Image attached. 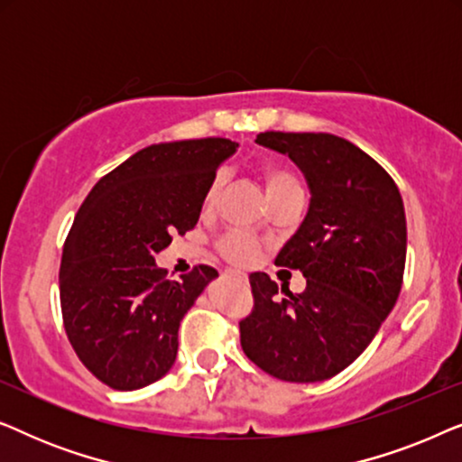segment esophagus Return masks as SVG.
Segmentation results:
<instances>
[{
    "label": "esophagus",
    "instance_id": "1",
    "mask_svg": "<svg viewBox=\"0 0 462 462\" xmlns=\"http://www.w3.org/2000/svg\"><path fill=\"white\" fill-rule=\"evenodd\" d=\"M233 277H236V280H239V282H248V277H245V273H239V271H236V273H233Z\"/></svg>",
    "mask_w": 462,
    "mask_h": 462
}]
</instances>
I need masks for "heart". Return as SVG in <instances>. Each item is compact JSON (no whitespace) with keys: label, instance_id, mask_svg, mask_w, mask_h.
<instances>
[{"label":"heart","instance_id":"1","mask_svg":"<svg viewBox=\"0 0 462 462\" xmlns=\"http://www.w3.org/2000/svg\"><path fill=\"white\" fill-rule=\"evenodd\" d=\"M261 176H263L264 189H267L269 201L280 198V195H283V193L299 191V189H302L300 179L296 176L294 170L288 168L286 163H282L277 160L263 162L261 163ZM220 189H223V176L218 174V176H214V179L210 180V185H208V189H206L204 201H201L204 210H212V208L217 206ZM218 252L229 263L244 267V264H250V263L256 261L258 245H256L254 239L244 236V233H229V236L220 239Z\"/></svg>","mask_w":462,"mask_h":462}]
</instances>
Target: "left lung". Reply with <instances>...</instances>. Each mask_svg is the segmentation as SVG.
Returning <instances> with one entry per match:
<instances>
[{
	"mask_svg": "<svg viewBox=\"0 0 462 462\" xmlns=\"http://www.w3.org/2000/svg\"><path fill=\"white\" fill-rule=\"evenodd\" d=\"M256 143L286 153L311 189L300 229L275 258L299 269L307 288L280 292L267 273H252L254 307L239 321L242 349L280 381H326L362 356L400 296L408 239L400 189L340 136L263 132Z\"/></svg>",
	"mask_w": 462,
	"mask_h": 462,
	"instance_id": "obj_1",
	"label": "left lung"
}]
</instances>
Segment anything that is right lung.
I'll return each instance as SVG.
<instances>
[{
    "label": "right lung",
    "mask_w": 462,
    "mask_h": 462,
    "mask_svg": "<svg viewBox=\"0 0 462 462\" xmlns=\"http://www.w3.org/2000/svg\"><path fill=\"white\" fill-rule=\"evenodd\" d=\"M236 147L229 138L151 144L105 174L75 214L59 273L62 326L106 387H147L172 368L182 315L218 271L198 264L172 282L155 254L198 225Z\"/></svg>",
    "instance_id": "right-lung-1"
}]
</instances>
